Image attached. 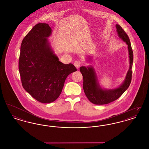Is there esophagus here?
<instances>
[{"mask_svg":"<svg viewBox=\"0 0 149 149\" xmlns=\"http://www.w3.org/2000/svg\"><path fill=\"white\" fill-rule=\"evenodd\" d=\"M81 63L80 61L77 60V61H75L74 63V66H75L77 69H79V68H80V66Z\"/></svg>","mask_w":149,"mask_h":149,"instance_id":"obj_1","label":"esophagus"}]
</instances>
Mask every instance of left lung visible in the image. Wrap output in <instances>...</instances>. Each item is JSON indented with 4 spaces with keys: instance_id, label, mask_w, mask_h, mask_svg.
I'll use <instances>...</instances> for the list:
<instances>
[{
    "instance_id": "8db88e82",
    "label": "left lung",
    "mask_w": 149,
    "mask_h": 149,
    "mask_svg": "<svg viewBox=\"0 0 149 149\" xmlns=\"http://www.w3.org/2000/svg\"><path fill=\"white\" fill-rule=\"evenodd\" d=\"M116 27L118 37L127 45L130 61L129 69L121 85L111 89L103 88L99 84L96 72L92 65L80 68V71L83 77V87L85 95L89 101L95 104H106L118 99L127 89L131 81L134 54L131 42L127 35L120 26L116 24ZM88 60H91L92 57H89Z\"/></svg>"
}]
</instances>
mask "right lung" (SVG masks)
Listing matches in <instances>:
<instances>
[{
	"label": "right lung",
	"mask_w": 149,
	"mask_h": 149,
	"mask_svg": "<svg viewBox=\"0 0 149 149\" xmlns=\"http://www.w3.org/2000/svg\"><path fill=\"white\" fill-rule=\"evenodd\" d=\"M51 34L48 24H36L22 42L19 58L23 88L43 103H50L57 99L66 78L77 70L73 64H64L59 61L48 40Z\"/></svg>",
	"instance_id": "add662e5"
}]
</instances>
